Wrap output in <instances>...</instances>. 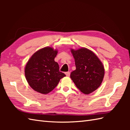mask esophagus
<instances>
[{
    "instance_id": "34e87169",
    "label": "esophagus",
    "mask_w": 130,
    "mask_h": 130,
    "mask_svg": "<svg viewBox=\"0 0 130 130\" xmlns=\"http://www.w3.org/2000/svg\"><path fill=\"white\" fill-rule=\"evenodd\" d=\"M65 74H66V75H67V76H69L70 73L69 71H68V72H66L65 73Z\"/></svg>"
}]
</instances>
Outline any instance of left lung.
Here are the masks:
<instances>
[{
  "instance_id": "8db88e82",
  "label": "left lung",
  "mask_w": 130,
  "mask_h": 130,
  "mask_svg": "<svg viewBox=\"0 0 130 130\" xmlns=\"http://www.w3.org/2000/svg\"><path fill=\"white\" fill-rule=\"evenodd\" d=\"M75 59L76 69L70 78L76 87L84 94H90L100 86L104 75L102 62L92 51L86 48L71 50Z\"/></svg>"
}]
</instances>
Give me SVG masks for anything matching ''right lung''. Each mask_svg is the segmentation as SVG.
Returning a JSON list of instances; mask_svg holds the SVG:
<instances>
[{
	"label": "right lung",
	"mask_w": 130,
	"mask_h": 130,
	"mask_svg": "<svg viewBox=\"0 0 130 130\" xmlns=\"http://www.w3.org/2000/svg\"><path fill=\"white\" fill-rule=\"evenodd\" d=\"M57 50L46 47L36 52L27 62L24 70L29 86L41 94H46L57 86L65 74L59 71L55 61Z\"/></svg>",
	"instance_id": "1"
}]
</instances>
